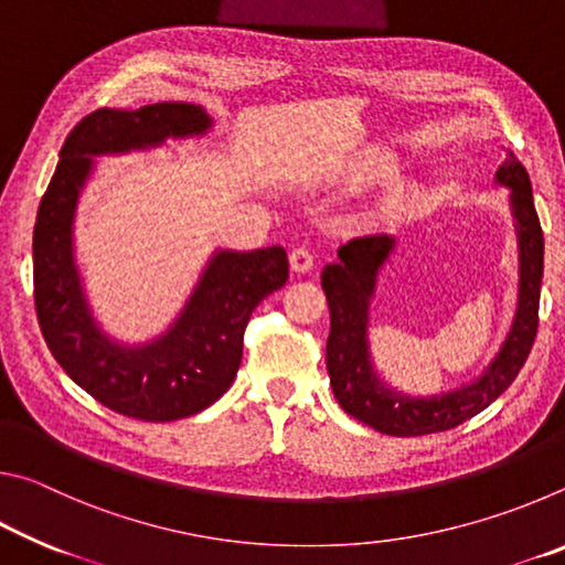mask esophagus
<instances>
[{
  "instance_id": "obj_1",
  "label": "esophagus",
  "mask_w": 565,
  "mask_h": 565,
  "mask_svg": "<svg viewBox=\"0 0 565 565\" xmlns=\"http://www.w3.org/2000/svg\"><path fill=\"white\" fill-rule=\"evenodd\" d=\"M289 262H291V269H294L296 274L311 271L313 264H317V259H313V254L309 252V248H303V246L294 248V252L289 254Z\"/></svg>"
}]
</instances>
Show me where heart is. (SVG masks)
Wrapping results in <instances>:
<instances>
[{"label": "heart", "mask_w": 565, "mask_h": 565, "mask_svg": "<svg viewBox=\"0 0 565 565\" xmlns=\"http://www.w3.org/2000/svg\"><path fill=\"white\" fill-rule=\"evenodd\" d=\"M396 159L386 154V151H371V154L359 157L353 164L347 169V177L353 181H371V179H384L394 174Z\"/></svg>", "instance_id": "obj_1"}]
</instances>
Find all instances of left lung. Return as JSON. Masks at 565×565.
Returning <instances> with one entry per match:
<instances>
[{"label": "left lung", "mask_w": 565, "mask_h": 565, "mask_svg": "<svg viewBox=\"0 0 565 565\" xmlns=\"http://www.w3.org/2000/svg\"><path fill=\"white\" fill-rule=\"evenodd\" d=\"M495 184L509 189V204L519 238V306L511 331L489 366L468 384L434 396H408L379 376L369 351V313L379 274L396 252L388 234L356 236L339 246V262L327 264L321 286L327 291L331 331L327 369L333 396L349 416L386 436H424L456 428L491 406L519 376L539 331L543 279V232L533 206L529 171L513 154L495 171Z\"/></svg>", "instance_id": "1"}]
</instances>
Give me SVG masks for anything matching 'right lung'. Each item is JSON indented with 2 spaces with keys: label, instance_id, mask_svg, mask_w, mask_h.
<instances>
[{
  "label": "right lung",
  "instance_id": "right-lung-1",
  "mask_svg": "<svg viewBox=\"0 0 565 565\" xmlns=\"http://www.w3.org/2000/svg\"><path fill=\"white\" fill-rule=\"evenodd\" d=\"M212 127L206 109L189 102L92 111L66 137L36 212L34 306L46 347L74 384L129 418L177 420L222 398L242 363L252 311L289 279L281 246L216 248L184 309L157 339L124 343L94 319L74 254L76 206L94 157L157 149Z\"/></svg>",
  "mask_w": 565,
  "mask_h": 565
}]
</instances>
